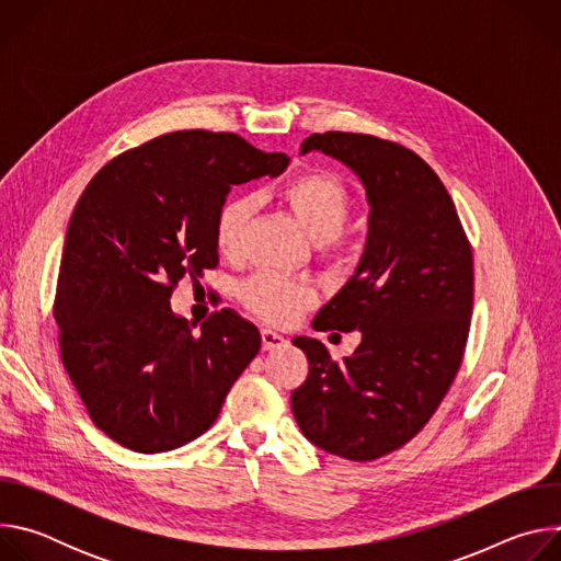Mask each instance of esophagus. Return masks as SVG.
<instances>
[{
	"mask_svg": "<svg viewBox=\"0 0 561 561\" xmlns=\"http://www.w3.org/2000/svg\"><path fill=\"white\" fill-rule=\"evenodd\" d=\"M286 344H288V340L282 333H275L271 329L262 331V346H264V351H275V348H282Z\"/></svg>",
	"mask_w": 561,
	"mask_h": 561,
	"instance_id": "34e87169",
	"label": "esophagus"
}]
</instances>
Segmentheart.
Here are the masks:
<instances>
[{
  "label": "heart",
  "mask_w": 561,
  "mask_h": 561,
  "mask_svg": "<svg viewBox=\"0 0 561 561\" xmlns=\"http://www.w3.org/2000/svg\"><path fill=\"white\" fill-rule=\"evenodd\" d=\"M284 202L317 242L335 239L351 217V195L340 180L327 173H308L288 182L282 191ZM255 210V197L237 193L221 202L215 215V244L219 253L234 255L242 247L249 219ZM242 301L271 324H288L317 301L310 282L282 275L257 273L239 288Z\"/></svg>",
  "instance_id": "obj_1"
}]
</instances>
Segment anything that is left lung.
<instances>
[{
	"label": "left lung",
	"mask_w": 561,
	"mask_h": 561,
	"mask_svg": "<svg viewBox=\"0 0 561 561\" xmlns=\"http://www.w3.org/2000/svg\"><path fill=\"white\" fill-rule=\"evenodd\" d=\"M312 150L351 169L370 208L355 273L312 329L359 331L362 342L337 364L319 340L295 337L308 377L290 407L310 444L370 461L426 426L459 370L472 253L448 191L413 150L355 133L310 135L299 154Z\"/></svg>",
	"instance_id": "left-lung-1"
}]
</instances>
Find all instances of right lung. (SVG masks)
Returning a JSON list of instances; mask_svg holds the SVG:
<instances>
[{
  "label": "right lung",
  "instance_id": "add662e5",
  "mask_svg": "<svg viewBox=\"0 0 561 561\" xmlns=\"http://www.w3.org/2000/svg\"><path fill=\"white\" fill-rule=\"evenodd\" d=\"M288 162L232 133L180 130L119 154L79 197L55 297L61 362L124 448L167 453L206 433L260 353V331L237 312H213L195 335L171 295L217 264L215 215L230 188Z\"/></svg>",
  "mask_w": 561,
  "mask_h": 561
}]
</instances>
